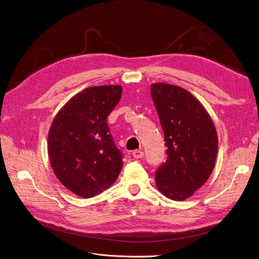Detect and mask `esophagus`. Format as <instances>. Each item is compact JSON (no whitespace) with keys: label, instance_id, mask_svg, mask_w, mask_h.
I'll return each instance as SVG.
<instances>
[{"label":"esophagus","instance_id":"1","mask_svg":"<svg viewBox=\"0 0 259 259\" xmlns=\"http://www.w3.org/2000/svg\"><path fill=\"white\" fill-rule=\"evenodd\" d=\"M132 156L135 158V159H141L143 157V152L140 151V150H136L132 153Z\"/></svg>","mask_w":259,"mask_h":259}]
</instances>
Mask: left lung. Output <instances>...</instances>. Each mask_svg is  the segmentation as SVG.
<instances>
[{"mask_svg":"<svg viewBox=\"0 0 259 259\" xmlns=\"http://www.w3.org/2000/svg\"><path fill=\"white\" fill-rule=\"evenodd\" d=\"M151 94L164 131L167 160L156 171L158 190L183 201L211 175L218 151L215 126L201 102L178 86L156 83Z\"/></svg>","mask_w":259,"mask_h":259,"instance_id":"obj_1","label":"left lung"}]
</instances>
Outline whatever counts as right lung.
I'll use <instances>...</instances> for the list:
<instances>
[{
  "label": "right lung",
  "instance_id": "right-lung-1",
  "mask_svg": "<svg viewBox=\"0 0 259 259\" xmlns=\"http://www.w3.org/2000/svg\"><path fill=\"white\" fill-rule=\"evenodd\" d=\"M122 96L120 85L89 87L67 101L49 131L48 154L63 186L82 198L107 190L123 167V154L106 123Z\"/></svg>",
  "mask_w": 259,
  "mask_h": 259
}]
</instances>
